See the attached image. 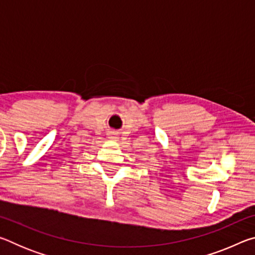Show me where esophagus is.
I'll return each instance as SVG.
<instances>
[{"label": "esophagus", "mask_w": 255, "mask_h": 255, "mask_svg": "<svg viewBox=\"0 0 255 255\" xmlns=\"http://www.w3.org/2000/svg\"><path fill=\"white\" fill-rule=\"evenodd\" d=\"M108 136H109V138L112 140H117L118 139V135H117V132H116V131H109Z\"/></svg>", "instance_id": "1"}]
</instances>
